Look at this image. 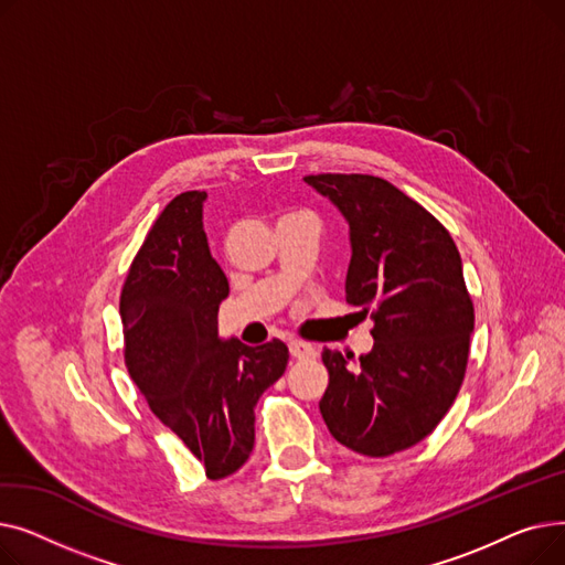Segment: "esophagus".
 I'll use <instances>...</instances> for the list:
<instances>
[{"label": "esophagus", "mask_w": 565, "mask_h": 565, "mask_svg": "<svg viewBox=\"0 0 565 565\" xmlns=\"http://www.w3.org/2000/svg\"><path fill=\"white\" fill-rule=\"evenodd\" d=\"M288 348H290V354L295 360H311V358H316V348L311 345V343H305V341H290L288 343Z\"/></svg>", "instance_id": "obj_1"}]
</instances>
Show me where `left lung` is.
<instances>
[{
	"label": "left lung",
	"mask_w": 565,
	"mask_h": 565,
	"mask_svg": "<svg viewBox=\"0 0 565 565\" xmlns=\"http://www.w3.org/2000/svg\"><path fill=\"white\" fill-rule=\"evenodd\" d=\"M305 183L350 228L345 302L373 309V348L350 366L322 350L330 384L320 414L343 447L371 458L409 449L454 405L467 369L473 305L449 231L392 183L318 173Z\"/></svg>",
	"instance_id": "obj_1"
}]
</instances>
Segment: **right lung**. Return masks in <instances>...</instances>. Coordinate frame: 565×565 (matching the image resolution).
<instances>
[{
  "mask_svg": "<svg viewBox=\"0 0 565 565\" xmlns=\"http://www.w3.org/2000/svg\"><path fill=\"white\" fill-rule=\"evenodd\" d=\"M205 192L167 203L121 292L126 366L156 417L203 462L207 479L254 449V407L288 364L281 341L245 345L217 330L228 281L203 231Z\"/></svg>",
  "mask_w": 565,
  "mask_h": 565,
  "instance_id": "add662e5",
  "label": "right lung"
}]
</instances>
